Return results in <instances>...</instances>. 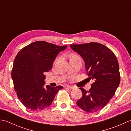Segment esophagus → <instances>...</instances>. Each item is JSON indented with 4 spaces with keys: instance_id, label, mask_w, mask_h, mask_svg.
<instances>
[{
    "instance_id": "esophagus-1",
    "label": "esophagus",
    "mask_w": 131,
    "mask_h": 131,
    "mask_svg": "<svg viewBox=\"0 0 131 131\" xmlns=\"http://www.w3.org/2000/svg\"><path fill=\"white\" fill-rule=\"evenodd\" d=\"M66 87L68 88V89H70V90H73V89L74 88V87H73V86H69V85H67L66 86Z\"/></svg>"
}]
</instances>
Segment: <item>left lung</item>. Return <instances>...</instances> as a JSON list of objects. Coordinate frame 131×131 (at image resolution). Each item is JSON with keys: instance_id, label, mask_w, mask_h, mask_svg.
I'll return each mask as SVG.
<instances>
[{"instance_id": "left-lung-1", "label": "left lung", "mask_w": 131, "mask_h": 131, "mask_svg": "<svg viewBox=\"0 0 131 131\" xmlns=\"http://www.w3.org/2000/svg\"><path fill=\"white\" fill-rule=\"evenodd\" d=\"M70 46L82 57L89 78L94 80L89 91L79 88L83 96L77 104L87 113L99 112L110 101L120 83L117 58L112 50L99 43L70 44Z\"/></svg>"}]
</instances>
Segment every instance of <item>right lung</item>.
I'll use <instances>...</instances> for the list:
<instances>
[{"instance_id":"add662e5","label":"right lung","mask_w":131,"mask_h":131,"mask_svg":"<svg viewBox=\"0 0 131 131\" xmlns=\"http://www.w3.org/2000/svg\"><path fill=\"white\" fill-rule=\"evenodd\" d=\"M67 46H59L45 41L33 42L22 48L14 60L12 78L19 101L32 111H40L52 104L63 87H44V73L51 70L60 52Z\"/></svg>"}]
</instances>
